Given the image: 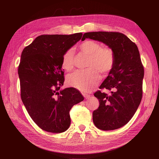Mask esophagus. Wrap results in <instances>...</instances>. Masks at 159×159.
<instances>
[{
  "instance_id": "obj_1",
  "label": "esophagus",
  "mask_w": 159,
  "mask_h": 159,
  "mask_svg": "<svg viewBox=\"0 0 159 159\" xmlns=\"http://www.w3.org/2000/svg\"><path fill=\"white\" fill-rule=\"evenodd\" d=\"M82 95H83V96L85 97L86 99H89L91 97V95L89 94H88V93H83Z\"/></svg>"
}]
</instances>
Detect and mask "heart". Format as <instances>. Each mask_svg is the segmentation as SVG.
Here are the masks:
<instances>
[{
    "instance_id": "b5f03b06",
    "label": "heart",
    "mask_w": 159,
    "mask_h": 159,
    "mask_svg": "<svg viewBox=\"0 0 159 159\" xmlns=\"http://www.w3.org/2000/svg\"><path fill=\"white\" fill-rule=\"evenodd\" d=\"M79 52L88 56L86 62V70H78L69 75L67 84L83 92H88L99 82L100 75L107 74L113 68L115 53L109 47H102L101 43L93 40H87L78 46ZM75 54L72 49L64 53L62 66L66 71H71L74 67Z\"/></svg>"
}]
</instances>
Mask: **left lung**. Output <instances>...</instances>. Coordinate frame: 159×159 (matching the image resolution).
Returning <instances> with one entry per match:
<instances>
[{
    "label": "left lung",
    "instance_id": "left-lung-1",
    "mask_svg": "<svg viewBox=\"0 0 159 159\" xmlns=\"http://www.w3.org/2000/svg\"><path fill=\"white\" fill-rule=\"evenodd\" d=\"M90 39L111 48L115 53V64L99 89L113 90L111 95L98 90L94 93L99 101L93 112L95 126L102 130H113L126 125L135 113L143 97L144 70L135 43L123 33L113 31L85 33L82 40Z\"/></svg>",
    "mask_w": 159,
    "mask_h": 159
}]
</instances>
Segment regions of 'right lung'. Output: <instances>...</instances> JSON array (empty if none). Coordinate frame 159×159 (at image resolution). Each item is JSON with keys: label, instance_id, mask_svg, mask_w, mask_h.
Listing matches in <instances>:
<instances>
[{"label": "right lung", "instance_id": "right-lung-1", "mask_svg": "<svg viewBox=\"0 0 159 159\" xmlns=\"http://www.w3.org/2000/svg\"><path fill=\"white\" fill-rule=\"evenodd\" d=\"M82 35H42L22 52L18 68L22 101L32 120L48 132L68 129L70 110L84 100L76 88L60 90L64 81L62 55Z\"/></svg>", "mask_w": 159, "mask_h": 159}]
</instances>
